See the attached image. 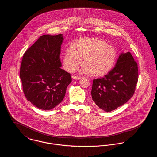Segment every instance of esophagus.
Returning <instances> with one entry per match:
<instances>
[{
    "label": "esophagus",
    "mask_w": 157,
    "mask_h": 157,
    "mask_svg": "<svg viewBox=\"0 0 157 157\" xmlns=\"http://www.w3.org/2000/svg\"><path fill=\"white\" fill-rule=\"evenodd\" d=\"M72 78L74 79H81V76H75V75H74L72 76Z\"/></svg>",
    "instance_id": "34e87169"
}]
</instances>
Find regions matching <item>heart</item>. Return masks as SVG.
<instances>
[{
  "label": "heart",
  "instance_id": "obj_1",
  "mask_svg": "<svg viewBox=\"0 0 157 157\" xmlns=\"http://www.w3.org/2000/svg\"><path fill=\"white\" fill-rule=\"evenodd\" d=\"M117 58L115 49L103 40L83 37L74 41L63 55L64 67L72 72L79 67L82 60V72L94 76L106 74L113 67Z\"/></svg>",
  "mask_w": 157,
  "mask_h": 157
}]
</instances>
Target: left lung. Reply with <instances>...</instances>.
Listing matches in <instances>:
<instances>
[{"label": "left lung", "mask_w": 157, "mask_h": 157, "mask_svg": "<svg viewBox=\"0 0 157 157\" xmlns=\"http://www.w3.org/2000/svg\"><path fill=\"white\" fill-rule=\"evenodd\" d=\"M138 80V65L132 55L129 52L121 53L112 70L93 80L92 100L102 110L112 111L133 96Z\"/></svg>", "instance_id": "1"}]
</instances>
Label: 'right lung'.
<instances>
[{
	"label": "right lung",
	"mask_w": 157,
	"mask_h": 157,
	"mask_svg": "<svg viewBox=\"0 0 157 157\" xmlns=\"http://www.w3.org/2000/svg\"><path fill=\"white\" fill-rule=\"evenodd\" d=\"M63 38L44 35L25 52L20 78L25 97L42 110H50L62 101L72 82L71 74L62 69L60 47Z\"/></svg>",
	"instance_id": "right-lung-1"
}]
</instances>
